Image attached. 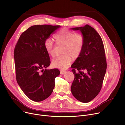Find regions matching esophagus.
Listing matches in <instances>:
<instances>
[{
	"label": "esophagus",
	"instance_id": "34e87169",
	"mask_svg": "<svg viewBox=\"0 0 125 125\" xmlns=\"http://www.w3.org/2000/svg\"><path fill=\"white\" fill-rule=\"evenodd\" d=\"M66 71H65V70H61L60 71V74H62V75H63V74H64L65 73H66Z\"/></svg>",
	"mask_w": 125,
	"mask_h": 125
}]
</instances>
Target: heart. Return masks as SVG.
<instances>
[{"label": "heart", "mask_w": 125, "mask_h": 125, "mask_svg": "<svg viewBox=\"0 0 125 125\" xmlns=\"http://www.w3.org/2000/svg\"><path fill=\"white\" fill-rule=\"evenodd\" d=\"M57 45H63L62 53L52 60V66L61 69H66L73 61V58L76 59L81 54L84 44V38L80 33H75L66 28L59 31L54 36ZM44 48L48 54L52 57L56 55L52 39L48 38L44 42Z\"/></svg>", "instance_id": "obj_1"}]
</instances>
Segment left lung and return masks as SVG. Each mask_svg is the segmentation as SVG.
<instances>
[{
	"mask_svg": "<svg viewBox=\"0 0 125 125\" xmlns=\"http://www.w3.org/2000/svg\"><path fill=\"white\" fill-rule=\"evenodd\" d=\"M71 29L80 30L84 38L82 53L71 66L75 76L71 93L77 100L88 103L100 92L106 73L107 63L104 45L99 34L90 25Z\"/></svg>",
	"mask_w": 125,
	"mask_h": 125,
	"instance_id": "8db88e82",
	"label": "left lung"
}]
</instances>
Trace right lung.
Masks as SVG:
<instances>
[{"label":"right lung","mask_w":125,"mask_h":125,"mask_svg":"<svg viewBox=\"0 0 125 125\" xmlns=\"http://www.w3.org/2000/svg\"><path fill=\"white\" fill-rule=\"evenodd\" d=\"M60 26H31L21 35L14 50L16 79L30 99L42 101L48 98L55 87L58 69H45L50 65L44 42Z\"/></svg>","instance_id":"1"}]
</instances>
